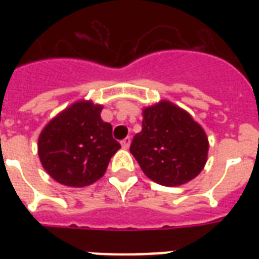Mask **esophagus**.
<instances>
[{
    "label": "esophagus",
    "instance_id": "obj_1",
    "mask_svg": "<svg viewBox=\"0 0 259 259\" xmlns=\"http://www.w3.org/2000/svg\"><path fill=\"white\" fill-rule=\"evenodd\" d=\"M130 141H132V140H130V137L123 138V140H122V141H121L122 148H125V149H127V148H129V146H130Z\"/></svg>",
    "mask_w": 259,
    "mask_h": 259
}]
</instances>
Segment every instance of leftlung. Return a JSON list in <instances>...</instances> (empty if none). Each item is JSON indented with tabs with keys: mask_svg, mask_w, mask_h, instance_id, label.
<instances>
[{
	"mask_svg": "<svg viewBox=\"0 0 259 259\" xmlns=\"http://www.w3.org/2000/svg\"><path fill=\"white\" fill-rule=\"evenodd\" d=\"M142 130L130 152L150 180L177 187L193 180L208 156V138L191 114L169 101L142 110Z\"/></svg>",
	"mask_w": 259,
	"mask_h": 259,
	"instance_id": "obj_1",
	"label": "left lung"
}]
</instances>
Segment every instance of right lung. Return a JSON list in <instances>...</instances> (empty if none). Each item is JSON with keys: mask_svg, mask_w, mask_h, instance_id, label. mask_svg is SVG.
<instances>
[{"mask_svg": "<svg viewBox=\"0 0 259 259\" xmlns=\"http://www.w3.org/2000/svg\"><path fill=\"white\" fill-rule=\"evenodd\" d=\"M102 105L78 101L54 117L38 136L42 168L67 187H86L105 175L110 158L121 148L113 127L101 118Z\"/></svg>", "mask_w": 259, "mask_h": 259, "instance_id": "add662e5", "label": "right lung"}]
</instances>
